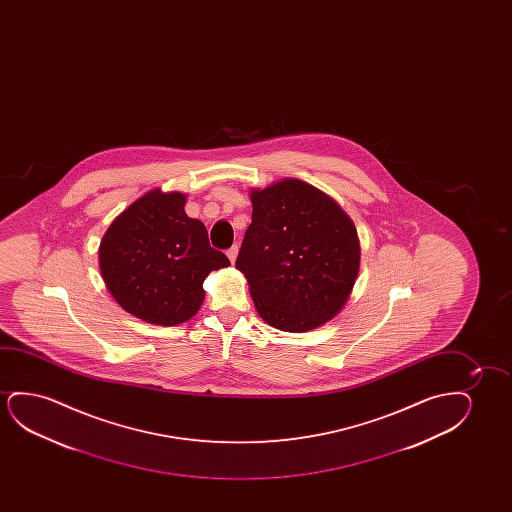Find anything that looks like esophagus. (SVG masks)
I'll list each match as a JSON object with an SVG mask.
<instances>
[{"instance_id":"esophagus-1","label":"esophagus","mask_w":512,"mask_h":512,"mask_svg":"<svg viewBox=\"0 0 512 512\" xmlns=\"http://www.w3.org/2000/svg\"><path fill=\"white\" fill-rule=\"evenodd\" d=\"M239 252V245L236 243V245H232L229 250H227V257H229V260H231L232 264H234V260H236V257H238Z\"/></svg>"}]
</instances>
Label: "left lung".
Returning <instances> with one entry per match:
<instances>
[{
  "label": "left lung",
  "instance_id": "8db88e82",
  "mask_svg": "<svg viewBox=\"0 0 512 512\" xmlns=\"http://www.w3.org/2000/svg\"><path fill=\"white\" fill-rule=\"evenodd\" d=\"M252 224L236 259L259 315L287 332L341 311L357 280V229L336 201L299 180L252 192Z\"/></svg>",
  "mask_w": 512,
  "mask_h": 512
}]
</instances>
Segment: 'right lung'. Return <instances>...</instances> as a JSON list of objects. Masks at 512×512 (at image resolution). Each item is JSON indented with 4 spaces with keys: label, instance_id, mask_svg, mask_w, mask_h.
I'll use <instances>...</instances> for the list:
<instances>
[{
    "label": "right lung",
    "instance_id": "add662e5",
    "mask_svg": "<svg viewBox=\"0 0 512 512\" xmlns=\"http://www.w3.org/2000/svg\"><path fill=\"white\" fill-rule=\"evenodd\" d=\"M185 196L152 190L113 220L99 246L106 287L127 313L157 325L196 315L204 278L231 266L211 248L203 222L187 217Z\"/></svg>",
    "mask_w": 512,
    "mask_h": 512
}]
</instances>
